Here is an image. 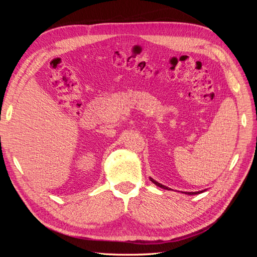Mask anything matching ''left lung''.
<instances>
[{"instance_id":"8db88e82","label":"left lung","mask_w":257,"mask_h":257,"mask_svg":"<svg viewBox=\"0 0 257 257\" xmlns=\"http://www.w3.org/2000/svg\"><path fill=\"white\" fill-rule=\"evenodd\" d=\"M150 180H151L155 185L160 186V188H162V189H164V190H170L169 188H167V186H165V185H163V184L159 183L158 181H155L154 179H153V178H151V177H150ZM203 192H205V190H204V191H198V192H185L184 194H188V195H196V194H200V193H203Z\"/></svg>"}]
</instances>
